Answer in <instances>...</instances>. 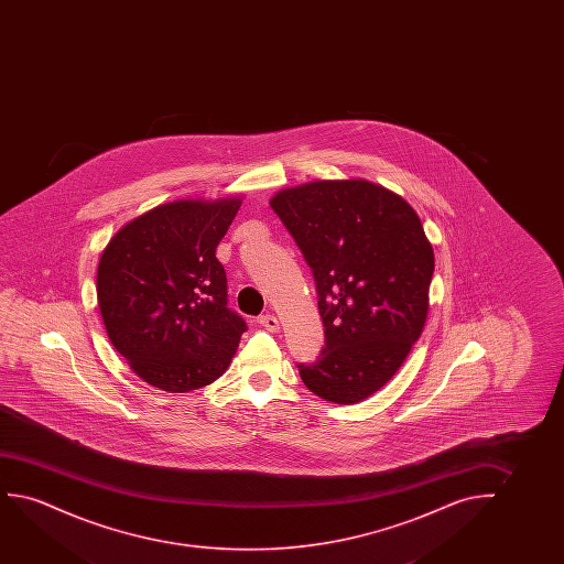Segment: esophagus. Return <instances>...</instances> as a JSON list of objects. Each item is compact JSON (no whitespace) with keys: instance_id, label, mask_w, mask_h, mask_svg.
Listing matches in <instances>:
<instances>
[{"instance_id":"esophagus-1","label":"esophagus","mask_w":564,"mask_h":564,"mask_svg":"<svg viewBox=\"0 0 564 564\" xmlns=\"http://www.w3.org/2000/svg\"><path fill=\"white\" fill-rule=\"evenodd\" d=\"M258 322H260L268 332H279V319L273 316V314H263V316L258 317Z\"/></svg>"}]
</instances>
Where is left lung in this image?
<instances>
[{
  "label": "left lung",
  "instance_id": "1",
  "mask_svg": "<svg viewBox=\"0 0 564 564\" xmlns=\"http://www.w3.org/2000/svg\"><path fill=\"white\" fill-rule=\"evenodd\" d=\"M271 209L293 235L316 281L325 345L296 364L325 401L355 404L401 368L424 329L433 248L416 212L368 181L285 188Z\"/></svg>",
  "mask_w": 564,
  "mask_h": 564
}]
</instances>
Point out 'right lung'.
<instances>
[{"instance_id":"1","label":"right lung","mask_w":564,"mask_h":564,"mask_svg":"<svg viewBox=\"0 0 564 564\" xmlns=\"http://www.w3.org/2000/svg\"><path fill=\"white\" fill-rule=\"evenodd\" d=\"M239 198L162 204L124 225L98 265L111 345L150 386L188 393L231 362L247 322L227 306L216 258Z\"/></svg>"}]
</instances>
